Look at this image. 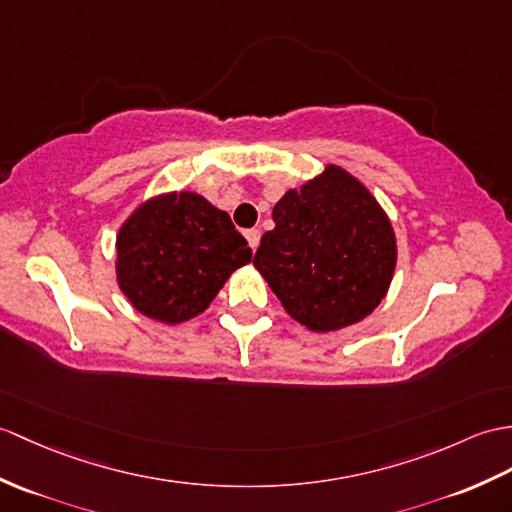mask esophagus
I'll return each instance as SVG.
<instances>
[{
	"mask_svg": "<svg viewBox=\"0 0 512 512\" xmlns=\"http://www.w3.org/2000/svg\"><path fill=\"white\" fill-rule=\"evenodd\" d=\"M244 235H246V240H248V244H251L253 251H257V246H259V237H261L259 229H248Z\"/></svg>",
	"mask_w": 512,
	"mask_h": 512,
	"instance_id": "1",
	"label": "esophagus"
}]
</instances>
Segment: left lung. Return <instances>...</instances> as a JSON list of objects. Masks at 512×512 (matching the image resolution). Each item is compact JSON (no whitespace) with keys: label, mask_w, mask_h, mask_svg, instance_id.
Listing matches in <instances>:
<instances>
[{"label":"left lung","mask_w":512,"mask_h":512,"mask_svg":"<svg viewBox=\"0 0 512 512\" xmlns=\"http://www.w3.org/2000/svg\"><path fill=\"white\" fill-rule=\"evenodd\" d=\"M253 264L294 320L327 334L360 323L386 296L397 240L375 196L338 165L288 189Z\"/></svg>","instance_id":"left-lung-1"}]
</instances>
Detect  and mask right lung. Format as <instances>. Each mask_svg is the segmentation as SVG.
I'll return each instance as SVG.
<instances>
[{"label": "right lung", "mask_w": 512, "mask_h": 512, "mask_svg": "<svg viewBox=\"0 0 512 512\" xmlns=\"http://www.w3.org/2000/svg\"><path fill=\"white\" fill-rule=\"evenodd\" d=\"M115 246L120 290L137 312L165 325L205 312L231 272L253 259L229 213L196 192L141 202Z\"/></svg>", "instance_id": "1"}]
</instances>
